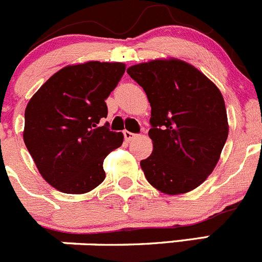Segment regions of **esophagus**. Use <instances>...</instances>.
I'll list each match as a JSON object with an SVG mask.
<instances>
[{
  "label": "esophagus",
  "mask_w": 262,
  "mask_h": 262,
  "mask_svg": "<svg viewBox=\"0 0 262 262\" xmlns=\"http://www.w3.org/2000/svg\"><path fill=\"white\" fill-rule=\"evenodd\" d=\"M123 136H125V139L127 140V141H130V140L135 139V137H136V134H132V132L125 130V131H123Z\"/></svg>",
  "instance_id": "1"
}]
</instances>
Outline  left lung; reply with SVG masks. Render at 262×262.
Instances as JSON below:
<instances>
[{
    "instance_id": "left-lung-1",
    "label": "left lung",
    "mask_w": 262,
    "mask_h": 262,
    "mask_svg": "<svg viewBox=\"0 0 262 262\" xmlns=\"http://www.w3.org/2000/svg\"><path fill=\"white\" fill-rule=\"evenodd\" d=\"M151 107L152 152L141 160L147 182L167 195L190 192L215 168L228 137L224 99L215 84L177 58L128 67Z\"/></svg>"
}]
</instances>
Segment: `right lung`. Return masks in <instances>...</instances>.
Masks as SVG:
<instances>
[{"label": "right lung", "instance_id": "1", "mask_svg": "<svg viewBox=\"0 0 262 262\" xmlns=\"http://www.w3.org/2000/svg\"><path fill=\"white\" fill-rule=\"evenodd\" d=\"M121 62L70 64L52 75L29 100L23 136L38 170L64 193H86L104 181L103 162L122 145V132L100 120L105 99L123 76Z\"/></svg>", "mask_w": 262, "mask_h": 262}]
</instances>
